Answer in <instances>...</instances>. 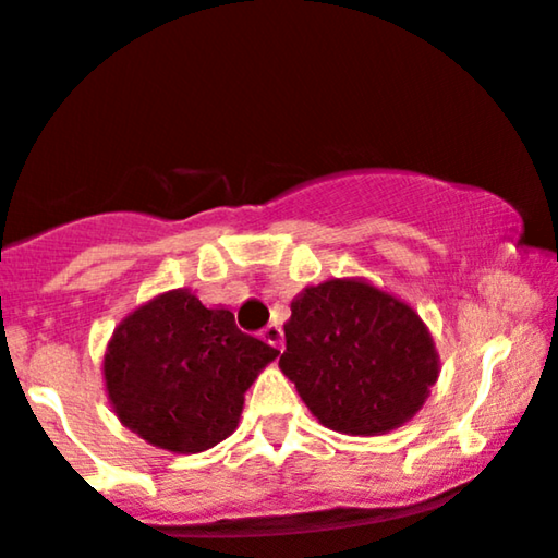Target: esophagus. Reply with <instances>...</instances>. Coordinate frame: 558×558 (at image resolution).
I'll return each mask as SVG.
<instances>
[{
	"label": "esophagus",
	"mask_w": 558,
	"mask_h": 558,
	"mask_svg": "<svg viewBox=\"0 0 558 558\" xmlns=\"http://www.w3.org/2000/svg\"><path fill=\"white\" fill-rule=\"evenodd\" d=\"M260 337L277 350H281V345H284V331H281L279 324H268V327H263Z\"/></svg>",
	"instance_id": "esophagus-1"
}]
</instances>
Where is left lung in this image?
<instances>
[{"label": "left lung", "instance_id": "obj_1", "mask_svg": "<svg viewBox=\"0 0 558 558\" xmlns=\"http://www.w3.org/2000/svg\"><path fill=\"white\" fill-rule=\"evenodd\" d=\"M279 366L324 427L385 435L422 409L437 353L414 308L366 281L331 279L292 303Z\"/></svg>", "mask_w": 558, "mask_h": 558}]
</instances>
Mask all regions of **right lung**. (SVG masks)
I'll return each mask as SVG.
<instances>
[{
  "label": "right lung",
  "instance_id": "1",
  "mask_svg": "<svg viewBox=\"0 0 558 558\" xmlns=\"http://www.w3.org/2000/svg\"><path fill=\"white\" fill-rule=\"evenodd\" d=\"M277 355L236 327L231 311L173 290L118 324L105 385L118 418L142 440L199 453L234 432L247 387Z\"/></svg>",
  "mask_w": 558,
  "mask_h": 558
}]
</instances>
